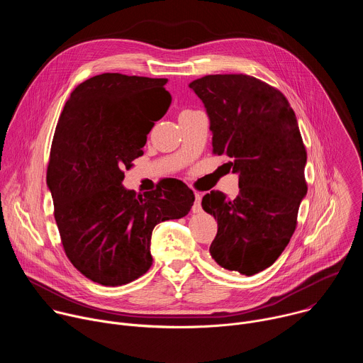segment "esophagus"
<instances>
[{
	"mask_svg": "<svg viewBox=\"0 0 363 363\" xmlns=\"http://www.w3.org/2000/svg\"><path fill=\"white\" fill-rule=\"evenodd\" d=\"M194 196H195V201L192 205V213L198 214V213H201V195L198 192H195Z\"/></svg>",
	"mask_w": 363,
	"mask_h": 363,
	"instance_id": "obj_1",
	"label": "esophagus"
}]
</instances>
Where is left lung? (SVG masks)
I'll list each match as a JSON object with an SVG mask.
<instances>
[{
    "mask_svg": "<svg viewBox=\"0 0 363 363\" xmlns=\"http://www.w3.org/2000/svg\"><path fill=\"white\" fill-rule=\"evenodd\" d=\"M213 132V152L227 155L238 175V195L202 198L218 231L210 254L218 266L254 276L287 247L307 194V153L297 119L281 91L247 74H210L194 80Z\"/></svg>",
    "mask_w": 363,
    "mask_h": 363,
    "instance_id": "left-lung-1",
    "label": "left lung"
}]
</instances>
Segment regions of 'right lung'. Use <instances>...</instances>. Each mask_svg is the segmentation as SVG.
Here are the masks:
<instances>
[{
  "mask_svg": "<svg viewBox=\"0 0 363 363\" xmlns=\"http://www.w3.org/2000/svg\"><path fill=\"white\" fill-rule=\"evenodd\" d=\"M168 79L103 73L80 83L60 115L47 186L66 255L89 280L128 284L150 264L155 225L185 217L194 192L174 179L136 194L122 182L171 105Z\"/></svg>",
  "mask_w": 363,
  "mask_h": 363,
  "instance_id": "obj_1",
  "label": "right lung"
}]
</instances>
